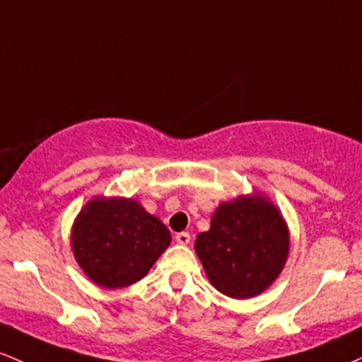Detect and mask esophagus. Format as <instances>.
<instances>
[{"label":"esophagus","instance_id":"1","mask_svg":"<svg viewBox=\"0 0 362 362\" xmlns=\"http://www.w3.org/2000/svg\"><path fill=\"white\" fill-rule=\"evenodd\" d=\"M189 241H192V235H189V233H177L176 234V243H177V245L186 246Z\"/></svg>","mask_w":362,"mask_h":362}]
</instances>
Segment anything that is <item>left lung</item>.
I'll use <instances>...</instances> for the list:
<instances>
[{"label": "left lung", "mask_w": 362, "mask_h": 362, "mask_svg": "<svg viewBox=\"0 0 362 362\" xmlns=\"http://www.w3.org/2000/svg\"><path fill=\"white\" fill-rule=\"evenodd\" d=\"M194 251L215 289L246 299L279 277L289 253V233L274 203L259 194L241 197L218 205L210 229L197 235Z\"/></svg>", "instance_id": "1"}]
</instances>
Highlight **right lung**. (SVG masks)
Returning a JSON list of instances; mask_svg holds the SVG:
<instances>
[{
  "mask_svg": "<svg viewBox=\"0 0 362 362\" xmlns=\"http://www.w3.org/2000/svg\"><path fill=\"white\" fill-rule=\"evenodd\" d=\"M169 245L168 227L127 198H93L78 214L71 233L78 265L107 289L144 279Z\"/></svg>",
  "mask_w": 362,
  "mask_h": 362,
  "instance_id": "obj_1",
  "label": "right lung"
}]
</instances>
